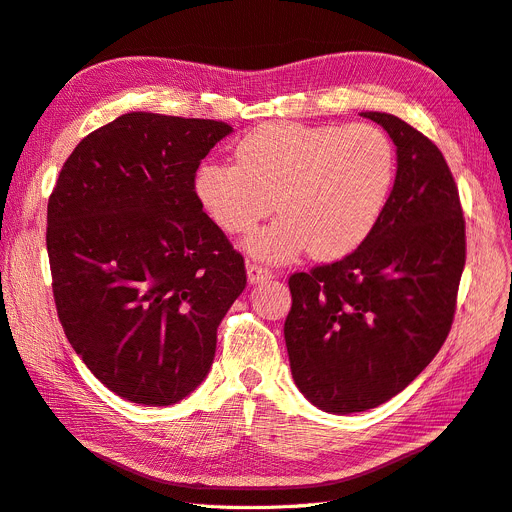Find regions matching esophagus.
<instances>
[{"mask_svg":"<svg viewBox=\"0 0 512 512\" xmlns=\"http://www.w3.org/2000/svg\"><path fill=\"white\" fill-rule=\"evenodd\" d=\"M246 276H249L251 285H255V282H263V280L272 278V270L257 266V263H249V266H246Z\"/></svg>","mask_w":512,"mask_h":512,"instance_id":"esophagus-1","label":"esophagus"}]
</instances>
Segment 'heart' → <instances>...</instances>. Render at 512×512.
<instances>
[{
  "instance_id": "b5f03b06",
  "label": "heart",
  "mask_w": 512,
  "mask_h": 512,
  "mask_svg": "<svg viewBox=\"0 0 512 512\" xmlns=\"http://www.w3.org/2000/svg\"><path fill=\"white\" fill-rule=\"evenodd\" d=\"M236 164L211 162L196 175V194L232 236L278 221L249 240L253 255L287 261L352 253L380 219L394 181V149L371 124L268 122L234 149Z\"/></svg>"
}]
</instances>
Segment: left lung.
<instances>
[{"label":"left lung","mask_w":512,"mask_h":512,"mask_svg":"<svg viewBox=\"0 0 512 512\" xmlns=\"http://www.w3.org/2000/svg\"><path fill=\"white\" fill-rule=\"evenodd\" d=\"M396 145V179L358 249L289 278L285 342L297 388L318 409L356 413L405 390L451 331L466 263L458 185L401 118L365 111Z\"/></svg>","instance_id":"1"}]
</instances>
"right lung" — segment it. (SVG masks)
Returning a JSON list of instances; mask_svg holds the SVG:
<instances>
[{
	"label": "right lung",
	"mask_w": 512,
	"mask_h": 512,
	"mask_svg": "<svg viewBox=\"0 0 512 512\" xmlns=\"http://www.w3.org/2000/svg\"><path fill=\"white\" fill-rule=\"evenodd\" d=\"M232 126L132 111L84 137L48 198L56 314L101 384L149 407L196 390L244 257L202 211L196 170Z\"/></svg>",
	"instance_id": "obj_1"
}]
</instances>
